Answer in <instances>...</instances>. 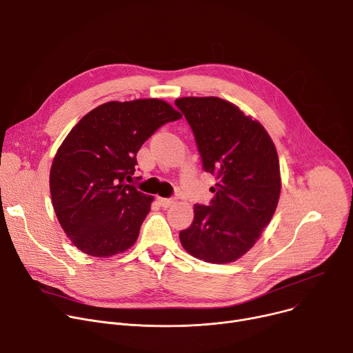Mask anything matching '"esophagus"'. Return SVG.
<instances>
[{"instance_id": "obj_1", "label": "esophagus", "mask_w": 353, "mask_h": 353, "mask_svg": "<svg viewBox=\"0 0 353 353\" xmlns=\"http://www.w3.org/2000/svg\"><path fill=\"white\" fill-rule=\"evenodd\" d=\"M157 201H159V204H160L161 207H164V208H168V207H170V205H173V204H174V199H163V197H157Z\"/></svg>"}]
</instances>
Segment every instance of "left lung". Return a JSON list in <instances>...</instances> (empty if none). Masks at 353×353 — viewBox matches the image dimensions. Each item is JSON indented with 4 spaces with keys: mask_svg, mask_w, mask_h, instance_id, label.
Returning <instances> with one entry per match:
<instances>
[{
    "mask_svg": "<svg viewBox=\"0 0 353 353\" xmlns=\"http://www.w3.org/2000/svg\"><path fill=\"white\" fill-rule=\"evenodd\" d=\"M174 103L193 130L203 169L217 179L213 200L194 204V220L180 231V243L205 263H232L252 248L275 213L276 149L264 126L231 102L187 97Z\"/></svg>",
    "mask_w": 353,
    "mask_h": 353,
    "instance_id": "1",
    "label": "left lung"
}]
</instances>
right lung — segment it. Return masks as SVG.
Listing matches in <instances>:
<instances>
[{"instance_id":"1","label":"right lung","mask_w":353,"mask_h":353,"mask_svg":"<svg viewBox=\"0 0 353 353\" xmlns=\"http://www.w3.org/2000/svg\"><path fill=\"white\" fill-rule=\"evenodd\" d=\"M180 117L161 99L113 101L69 132L52 161L50 190L58 221L78 250L105 258L136 243L153 197L126 181L142 145Z\"/></svg>"}]
</instances>
